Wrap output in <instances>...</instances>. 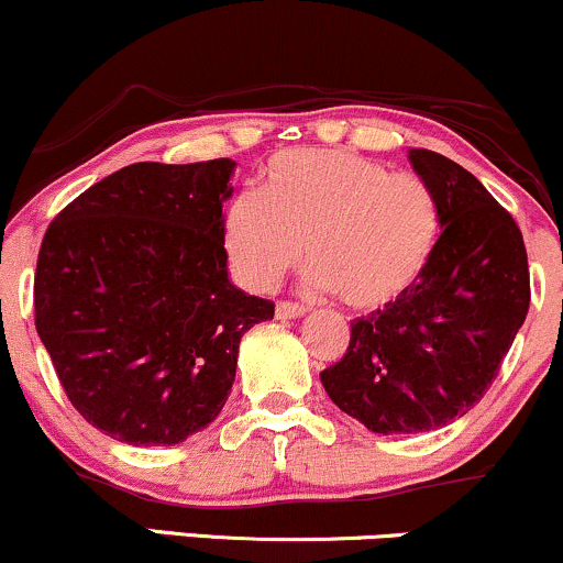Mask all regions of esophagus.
Segmentation results:
<instances>
[{"instance_id":"1","label":"esophagus","mask_w":563,"mask_h":563,"mask_svg":"<svg viewBox=\"0 0 563 563\" xmlns=\"http://www.w3.org/2000/svg\"><path fill=\"white\" fill-rule=\"evenodd\" d=\"M308 308L300 306V302H276V319H300V316H306Z\"/></svg>"}]
</instances>
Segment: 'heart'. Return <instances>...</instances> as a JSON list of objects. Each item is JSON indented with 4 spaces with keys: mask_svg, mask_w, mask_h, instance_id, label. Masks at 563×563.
Here are the masks:
<instances>
[{
    "mask_svg": "<svg viewBox=\"0 0 563 563\" xmlns=\"http://www.w3.org/2000/svg\"><path fill=\"white\" fill-rule=\"evenodd\" d=\"M442 234L434 189L345 150H287L263 170L261 195H236L221 218L234 276L263 292L302 257L308 284L355 310L385 308L411 292Z\"/></svg>",
    "mask_w": 563,
    "mask_h": 563,
    "instance_id": "obj_1",
    "label": "heart"
}]
</instances>
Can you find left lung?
I'll use <instances>...</instances> for the list:
<instances>
[{
	"label": "left lung",
	"instance_id": "obj_1",
	"mask_svg": "<svg viewBox=\"0 0 563 563\" xmlns=\"http://www.w3.org/2000/svg\"><path fill=\"white\" fill-rule=\"evenodd\" d=\"M408 157L440 200L438 250L411 292L350 323L347 353L321 372L334 406L379 434L432 432L472 411L530 310L511 213L440 152Z\"/></svg>",
	"mask_w": 563,
	"mask_h": 563
}]
</instances>
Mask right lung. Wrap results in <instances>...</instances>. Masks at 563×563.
<instances>
[{
    "instance_id": "1",
    "label": "right lung",
    "mask_w": 563,
    "mask_h": 563,
    "mask_svg": "<svg viewBox=\"0 0 563 563\" xmlns=\"http://www.w3.org/2000/svg\"><path fill=\"white\" fill-rule=\"evenodd\" d=\"M229 157L134 163L46 229L33 310L78 413L129 445H178L221 413L240 340L274 302L229 282Z\"/></svg>"
}]
</instances>
